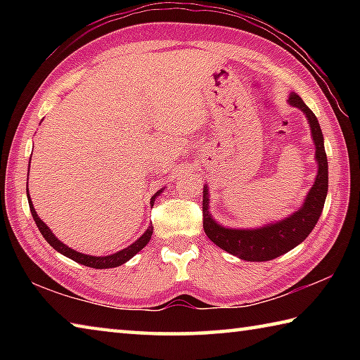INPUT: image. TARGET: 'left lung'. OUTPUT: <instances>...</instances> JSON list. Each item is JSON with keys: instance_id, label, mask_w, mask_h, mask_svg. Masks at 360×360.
Returning a JSON list of instances; mask_svg holds the SVG:
<instances>
[{"instance_id": "left-lung-1", "label": "left lung", "mask_w": 360, "mask_h": 360, "mask_svg": "<svg viewBox=\"0 0 360 360\" xmlns=\"http://www.w3.org/2000/svg\"><path fill=\"white\" fill-rule=\"evenodd\" d=\"M288 103L307 115L316 148V162H318V174L302 208L292 212L289 217L259 229H229L222 227L212 219L210 212L208 186L203 187V229L206 236L224 251L236 255L241 260L265 262L289 252L311 233L324 208L328 188V165L324 136H322L318 117L294 92L289 95Z\"/></svg>"}]
</instances>
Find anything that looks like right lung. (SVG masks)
I'll list each match as a JSON object with an SVG mask.
<instances>
[{"label":"right lung","mask_w":360,"mask_h":360,"mask_svg":"<svg viewBox=\"0 0 360 360\" xmlns=\"http://www.w3.org/2000/svg\"><path fill=\"white\" fill-rule=\"evenodd\" d=\"M162 192H163V188H160V191L155 192L154 197L150 198V205H154L155 198ZM27 197H28V203H30V211H32V216L34 219V222H36V225H38L41 235L44 236L49 245H51L53 249H56L57 252L66 255V257H70L71 260L77 262V264L85 265V266H90V268H98V270H101V268H114V266H119L122 264H125V262H129L133 257V255L138 254L146 245H148L149 240H150V236H152V231H154V229H152V225H150V227L146 230L144 233L139 236V238L135 243H133V245H130L129 248H125V249H122V251H119V252L111 254V255H103V257L100 255V257H96V255L82 254V252L75 251V249H71L70 246H66L65 243L60 241L57 236L52 233V230L49 229L47 225L41 221L39 216L36 214V211H34V206L32 203V198H30L28 188H27Z\"/></svg>","instance_id":"obj_1"}]
</instances>
